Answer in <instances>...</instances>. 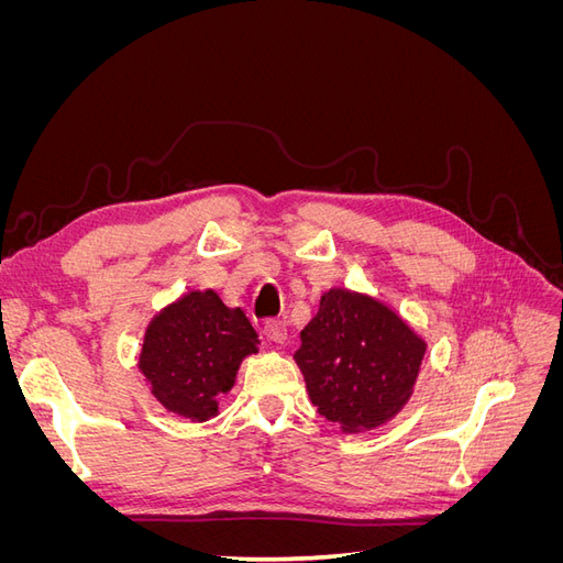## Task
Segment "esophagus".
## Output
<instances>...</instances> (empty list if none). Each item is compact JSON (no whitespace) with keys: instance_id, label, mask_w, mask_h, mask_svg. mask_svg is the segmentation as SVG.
<instances>
[{"instance_id":"34e87169","label":"esophagus","mask_w":563,"mask_h":563,"mask_svg":"<svg viewBox=\"0 0 563 563\" xmlns=\"http://www.w3.org/2000/svg\"><path fill=\"white\" fill-rule=\"evenodd\" d=\"M263 333H265L267 340H272V343H284V340H286V323L282 319H269V321H265Z\"/></svg>"}]
</instances>
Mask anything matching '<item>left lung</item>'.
<instances>
[{
    "mask_svg": "<svg viewBox=\"0 0 563 563\" xmlns=\"http://www.w3.org/2000/svg\"><path fill=\"white\" fill-rule=\"evenodd\" d=\"M422 356L424 340L383 302L331 288L300 331L296 362L319 413L362 432L401 411Z\"/></svg>",
    "mask_w": 563,
    "mask_h": 563,
    "instance_id": "left-lung-1",
    "label": "left lung"
}]
</instances>
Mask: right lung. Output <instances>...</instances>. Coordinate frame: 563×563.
<instances>
[{
	"mask_svg": "<svg viewBox=\"0 0 563 563\" xmlns=\"http://www.w3.org/2000/svg\"><path fill=\"white\" fill-rule=\"evenodd\" d=\"M258 345L242 308H228L216 291H192L150 321L139 366L166 411L203 422Z\"/></svg>",
	"mask_w": 563,
	"mask_h": 563,
	"instance_id": "right-lung-1",
	"label": "right lung"
}]
</instances>
